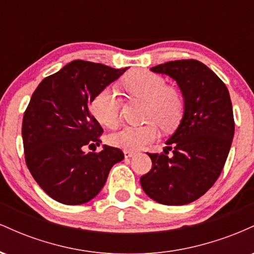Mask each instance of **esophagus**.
<instances>
[{
  "instance_id": "1",
  "label": "esophagus",
  "mask_w": 254,
  "mask_h": 254,
  "mask_svg": "<svg viewBox=\"0 0 254 254\" xmlns=\"http://www.w3.org/2000/svg\"><path fill=\"white\" fill-rule=\"evenodd\" d=\"M135 151H131V150H124V155L125 157H132L135 155Z\"/></svg>"
}]
</instances>
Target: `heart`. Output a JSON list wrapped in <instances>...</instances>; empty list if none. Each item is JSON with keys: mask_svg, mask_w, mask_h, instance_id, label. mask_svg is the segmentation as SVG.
<instances>
[{"mask_svg": "<svg viewBox=\"0 0 254 254\" xmlns=\"http://www.w3.org/2000/svg\"><path fill=\"white\" fill-rule=\"evenodd\" d=\"M123 86L132 97L147 101L145 121H153L141 127H124L110 136L113 147L125 150H137L157 137L156 123L164 129H172L182 121L184 98L182 93L167 84L161 75L147 70H136L127 74ZM92 113L101 125L115 127L119 122L121 100L112 87H106L93 99Z\"/></svg>", "mask_w": 254, "mask_h": 254, "instance_id": "obj_1", "label": "heart"}]
</instances>
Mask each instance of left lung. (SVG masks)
Segmentation results:
<instances>
[{"label": "left lung", "instance_id": "left-lung-1", "mask_svg": "<svg viewBox=\"0 0 254 254\" xmlns=\"http://www.w3.org/2000/svg\"><path fill=\"white\" fill-rule=\"evenodd\" d=\"M150 70L177 81L184 116L166 142L168 149L148 154L151 170L139 182L155 202L184 205L202 197L223 170L234 136L232 101L222 80L199 61H171Z\"/></svg>", "mask_w": 254, "mask_h": 254}]
</instances>
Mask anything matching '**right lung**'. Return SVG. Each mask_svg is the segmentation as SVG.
<instances>
[{
  "label": "right lung",
  "instance_id": "add662e5",
  "mask_svg": "<svg viewBox=\"0 0 254 254\" xmlns=\"http://www.w3.org/2000/svg\"><path fill=\"white\" fill-rule=\"evenodd\" d=\"M127 69L72 61L44 78L32 94L22 119L26 165L57 202H89L104 188L112 166L124 159L123 151L110 145L88 154L83 148L101 143L104 132L90 103Z\"/></svg>",
  "mask_w": 254,
  "mask_h": 254
}]
</instances>
